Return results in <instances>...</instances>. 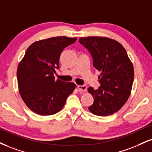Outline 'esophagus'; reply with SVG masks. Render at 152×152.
<instances>
[{
    "instance_id": "1",
    "label": "esophagus",
    "mask_w": 152,
    "mask_h": 152,
    "mask_svg": "<svg viewBox=\"0 0 152 152\" xmlns=\"http://www.w3.org/2000/svg\"><path fill=\"white\" fill-rule=\"evenodd\" d=\"M78 88L79 89V91H87V86L86 85L78 86Z\"/></svg>"
}]
</instances>
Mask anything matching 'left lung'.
<instances>
[{
    "instance_id": "obj_1",
    "label": "left lung",
    "mask_w": 152,
    "mask_h": 152,
    "mask_svg": "<svg viewBox=\"0 0 152 152\" xmlns=\"http://www.w3.org/2000/svg\"><path fill=\"white\" fill-rule=\"evenodd\" d=\"M79 42L90 52L95 69L101 72L98 89L89 87L94 98L88 110L98 116L118 111L130 95L134 68L125 49L115 40L101 37H81Z\"/></svg>"
}]
</instances>
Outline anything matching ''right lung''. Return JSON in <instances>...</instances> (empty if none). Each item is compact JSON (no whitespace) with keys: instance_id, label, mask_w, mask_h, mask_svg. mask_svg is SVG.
I'll list each match as a JSON object with an SVG mask.
<instances>
[{"instance_id":"obj_1","label":"right lung","mask_w":152,"mask_h":152,"mask_svg":"<svg viewBox=\"0 0 152 152\" xmlns=\"http://www.w3.org/2000/svg\"><path fill=\"white\" fill-rule=\"evenodd\" d=\"M77 38L56 37L40 40L30 45L18 67L20 94L31 110L41 115H52L65 105L76 85L55 80L54 74L59 68V58L64 49Z\"/></svg>"}]
</instances>
